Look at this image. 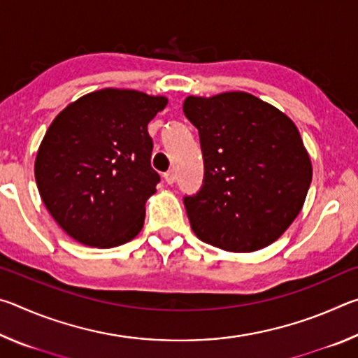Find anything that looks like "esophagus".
I'll use <instances>...</instances> for the list:
<instances>
[{
  "label": "esophagus",
  "mask_w": 358,
  "mask_h": 358,
  "mask_svg": "<svg viewBox=\"0 0 358 358\" xmlns=\"http://www.w3.org/2000/svg\"><path fill=\"white\" fill-rule=\"evenodd\" d=\"M164 180L167 185H173L175 180H177V173H175V171H169L164 173Z\"/></svg>",
  "instance_id": "1"
}]
</instances>
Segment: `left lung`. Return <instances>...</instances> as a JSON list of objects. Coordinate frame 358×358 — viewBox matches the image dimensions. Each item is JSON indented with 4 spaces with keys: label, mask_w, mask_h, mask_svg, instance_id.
<instances>
[{
    "label": "left lung",
    "mask_w": 358,
    "mask_h": 358,
    "mask_svg": "<svg viewBox=\"0 0 358 358\" xmlns=\"http://www.w3.org/2000/svg\"><path fill=\"white\" fill-rule=\"evenodd\" d=\"M199 129L203 185L185 197L194 234L230 252H252L286 232L313 178L310 155L294 121L245 92L187 96Z\"/></svg>",
    "instance_id": "obj_1"
}]
</instances>
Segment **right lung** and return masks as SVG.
Returning <instances> with one entry per match:
<instances>
[{
  "label": "right lung",
  "mask_w": 358,
  "mask_h": 358,
  "mask_svg": "<svg viewBox=\"0 0 358 358\" xmlns=\"http://www.w3.org/2000/svg\"><path fill=\"white\" fill-rule=\"evenodd\" d=\"M166 106V96L104 88L71 102L48 126L36 183L48 213L78 243L115 248L142 230L145 202L159 183L148 123Z\"/></svg>",
  "instance_id": "1"
}]
</instances>
